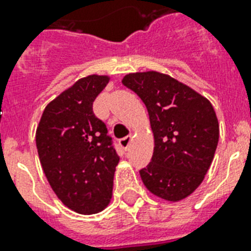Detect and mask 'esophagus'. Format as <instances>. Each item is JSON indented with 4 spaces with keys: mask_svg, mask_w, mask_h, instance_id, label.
I'll return each mask as SVG.
<instances>
[{
    "mask_svg": "<svg viewBox=\"0 0 251 251\" xmlns=\"http://www.w3.org/2000/svg\"><path fill=\"white\" fill-rule=\"evenodd\" d=\"M130 142H131V135H127V137L120 139V146H121L124 150H127V147H129V145H130Z\"/></svg>",
    "mask_w": 251,
    "mask_h": 251,
    "instance_id": "34e87169",
    "label": "esophagus"
}]
</instances>
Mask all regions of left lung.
I'll use <instances>...</instances> for the list:
<instances>
[{
  "label": "left lung",
  "mask_w": 251,
  "mask_h": 251,
  "mask_svg": "<svg viewBox=\"0 0 251 251\" xmlns=\"http://www.w3.org/2000/svg\"><path fill=\"white\" fill-rule=\"evenodd\" d=\"M122 83L145 102L153 133L151 163L141 178L150 193L179 202L202 183L214 160L219 122L208 99L159 72L130 73Z\"/></svg>",
  "instance_id": "8db88e82"
}]
</instances>
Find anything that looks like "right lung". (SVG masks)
<instances>
[{
  "instance_id": "obj_1",
  "label": "right lung",
  "mask_w": 251,
  "mask_h": 251,
  "mask_svg": "<svg viewBox=\"0 0 251 251\" xmlns=\"http://www.w3.org/2000/svg\"><path fill=\"white\" fill-rule=\"evenodd\" d=\"M108 75L84 76L45 106L36 147L49 185L61 202L82 215L98 214L112 198L120 157L105 124L92 112Z\"/></svg>"
}]
</instances>
